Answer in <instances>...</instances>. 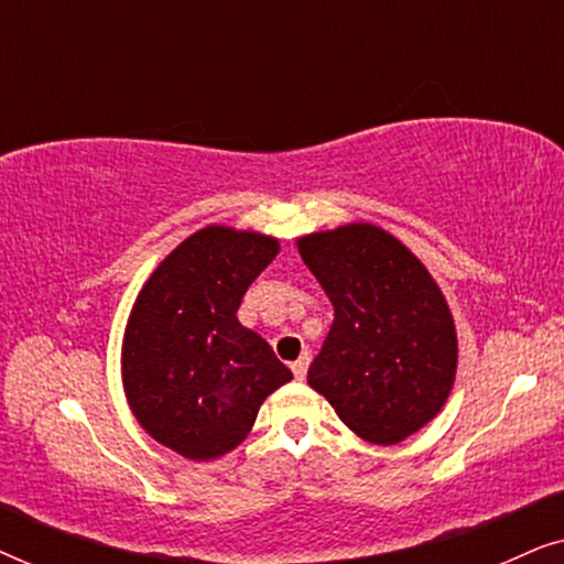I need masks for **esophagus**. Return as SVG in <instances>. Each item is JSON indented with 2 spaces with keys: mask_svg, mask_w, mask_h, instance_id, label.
<instances>
[{
  "mask_svg": "<svg viewBox=\"0 0 564 564\" xmlns=\"http://www.w3.org/2000/svg\"><path fill=\"white\" fill-rule=\"evenodd\" d=\"M307 365H311V354H303V357H300L297 361H292V372H295V377L297 380H305V375H307Z\"/></svg>",
  "mask_w": 564,
  "mask_h": 564,
  "instance_id": "34e87169",
  "label": "esophagus"
}]
</instances>
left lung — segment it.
Here are the masks:
<instances>
[{
	"mask_svg": "<svg viewBox=\"0 0 564 564\" xmlns=\"http://www.w3.org/2000/svg\"><path fill=\"white\" fill-rule=\"evenodd\" d=\"M297 246L334 303L307 382L354 434L403 442L442 411L457 372V334L442 290L398 238L367 223Z\"/></svg>",
	"mask_w": 564,
	"mask_h": 564,
	"instance_id": "1",
	"label": "left lung"
}]
</instances>
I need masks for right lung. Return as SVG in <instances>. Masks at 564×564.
<instances>
[{
    "label": "right lung",
    "mask_w": 564,
    "mask_h": 564,
    "mask_svg": "<svg viewBox=\"0 0 564 564\" xmlns=\"http://www.w3.org/2000/svg\"><path fill=\"white\" fill-rule=\"evenodd\" d=\"M276 251L269 236L207 226L161 261L135 300L122 341L128 403L182 457L236 449L269 392L292 380L272 346L236 318Z\"/></svg>",
    "instance_id": "add662e5"
}]
</instances>
